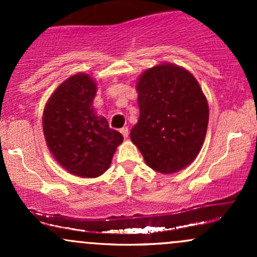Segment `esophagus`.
Wrapping results in <instances>:
<instances>
[{
	"instance_id": "1",
	"label": "esophagus",
	"mask_w": 257,
	"mask_h": 257,
	"mask_svg": "<svg viewBox=\"0 0 257 257\" xmlns=\"http://www.w3.org/2000/svg\"><path fill=\"white\" fill-rule=\"evenodd\" d=\"M120 133H122L123 138H124V139L128 138V135H129V131H128V128H126V126H123V128L120 129Z\"/></svg>"
}]
</instances>
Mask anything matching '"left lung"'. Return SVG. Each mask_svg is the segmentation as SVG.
<instances>
[{
	"mask_svg": "<svg viewBox=\"0 0 257 257\" xmlns=\"http://www.w3.org/2000/svg\"><path fill=\"white\" fill-rule=\"evenodd\" d=\"M140 116L131 139L146 164L173 174L196 159L204 144L209 105L194 76L170 63L147 69L137 81Z\"/></svg>",
	"mask_w": 257,
	"mask_h": 257,
	"instance_id": "obj_1",
	"label": "left lung"
}]
</instances>
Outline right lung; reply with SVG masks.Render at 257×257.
Instances as JSON below:
<instances>
[{"label": "right lung", "mask_w": 257, "mask_h": 257, "mask_svg": "<svg viewBox=\"0 0 257 257\" xmlns=\"http://www.w3.org/2000/svg\"><path fill=\"white\" fill-rule=\"evenodd\" d=\"M96 81L84 72L64 81L43 110V134L55 161L70 174L98 178L110 167L123 141L93 107Z\"/></svg>", "instance_id": "1"}]
</instances>
